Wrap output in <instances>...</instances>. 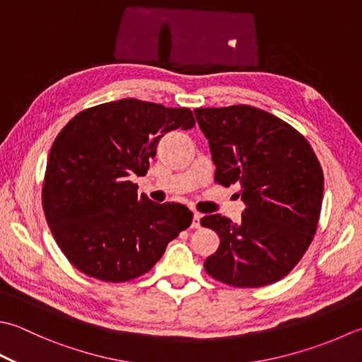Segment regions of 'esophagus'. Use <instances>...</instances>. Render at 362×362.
Masks as SVG:
<instances>
[{
	"mask_svg": "<svg viewBox=\"0 0 362 362\" xmlns=\"http://www.w3.org/2000/svg\"><path fill=\"white\" fill-rule=\"evenodd\" d=\"M201 218H202V215L199 214V211H194L193 223H191V228H193V229H199V228H201Z\"/></svg>",
	"mask_w": 362,
	"mask_h": 362,
	"instance_id": "obj_1",
	"label": "esophagus"
}]
</instances>
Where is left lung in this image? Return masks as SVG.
Masks as SVG:
<instances>
[{
  "label": "left lung",
  "instance_id": "1",
  "mask_svg": "<svg viewBox=\"0 0 362 362\" xmlns=\"http://www.w3.org/2000/svg\"><path fill=\"white\" fill-rule=\"evenodd\" d=\"M209 139L215 180L238 183L242 221L201 219L221 243L205 259L211 278L233 287H264L293 270L313 242L322 210L323 171L292 125L250 105L196 108Z\"/></svg>",
  "mask_w": 362,
  "mask_h": 362
}]
</instances>
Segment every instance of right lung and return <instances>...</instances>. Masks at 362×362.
I'll return each instance as SVG.
<instances>
[{
	"label": "right lung",
	"mask_w": 362,
	"mask_h": 362,
	"mask_svg": "<svg viewBox=\"0 0 362 362\" xmlns=\"http://www.w3.org/2000/svg\"><path fill=\"white\" fill-rule=\"evenodd\" d=\"M194 127L188 108L122 98L69 120L48 155L42 188L47 223L76 270L105 282L147 273L193 214L177 202L138 196L133 175H146L160 139Z\"/></svg>",
	"instance_id": "obj_1"
}]
</instances>
